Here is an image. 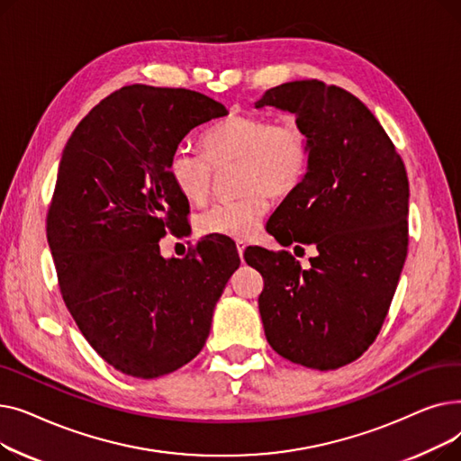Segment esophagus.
I'll return each instance as SVG.
<instances>
[{
  "label": "esophagus",
  "mask_w": 461,
  "mask_h": 461,
  "mask_svg": "<svg viewBox=\"0 0 461 461\" xmlns=\"http://www.w3.org/2000/svg\"><path fill=\"white\" fill-rule=\"evenodd\" d=\"M237 252H239V256L240 258H243V254H245V249H247V243H245V240L243 239H237Z\"/></svg>",
  "instance_id": "1"
}]
</instances>
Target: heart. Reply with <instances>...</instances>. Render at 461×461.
Masks as SVG:
<instances>
[{"instance_id": "obj_1", "label": "heart", "mask_w": 461, "mask_h": 461, "mask_svg": "<svg viewBox=\"0 0 461 461\" xmlns=\"http://www.w3.org/2000/svg\"><path fill=\"white\" fill-rule=\"evenodd\" d=\"M235 164L239 196L198 214L202 235L247 239L259 228L273 198H285L303 183L310 166V138L295 117L269 119L233 113L207 129L202 153L179 145L169 155L167 176L190 203L209 198L216 169Z\"/></svg>"}]
</instances>
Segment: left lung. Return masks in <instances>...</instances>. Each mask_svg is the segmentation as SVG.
I'll use <instances>...</instances> for the list:
<instances>
[{
  "instance_id": "left-lung-1",
  "label": "left lung",
  "mask_w": 461,
  "mask_h": 461,
  "mask_svg": "<svg viewBox=\"0 0 461 461\" xmlns=\"http://www.w3.org/2000/svg\"><path fill=\"white\" fill-rule=\"evenodd\" d=\"M297 115L310 138L303 183L275 211L280 245H312L303 269L292 252L254 247L270 259L258 304L265 336L284 358L336 370L365 353L389 313L407 256L409 181L374 113L349 91L320 80L265 91L256 108Z\"/></svg>"
}]
</instances>
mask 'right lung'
<instances>
[{
    "label": "right lung",
    "mask_w": 461,
    "mask_h": 461,
    "mask_svg": "<svg viewBox=\"0 0 461 461\" xmlns=\"http://www.w3.org/2000/svg\"><path fill=\"white\" fill-rule=\"evenodd\" d=\"M226 113L198 91L132 84L96 104L63 149L46 214L61 297L89 346L127 375L160 377L196 357L240 263L214 240L183 259L158 247L188 214L169 155Z\"/></svg>",
    "instance_id": "add662e5"
}]
</instances>
